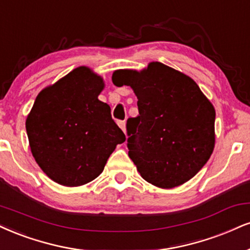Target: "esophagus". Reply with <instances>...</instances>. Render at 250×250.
<instances>
[{
	"label": "esophagus",
	"instance_id": "34e87169",
	"mask_svg": "<svg viewBox=\"0 0 250 250\" xmlns=\"http://www.w3.org/2000/svg\"><path fill=\"white\" fill-rule=\"evenodd\" d=\"M117 125H119V127L122 129L123 133H125V121H119V122H117Z\"/></svg>",
	"mask_w": 250,
	"mask_h": 250
}]
</instances>
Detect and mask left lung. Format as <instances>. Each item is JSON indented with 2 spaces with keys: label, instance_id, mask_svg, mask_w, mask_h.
Segmentation results:
<instances>
[{
  "label": "left lung",
  "instance_id": "1",
  "mask_svg": "<svg viewBox=\"0 0 250 250\" xmlns=\"http://www.w3.org/2000/svg\"><path fill=\"white\" fill-rule=\"evenodd\" d=\"M117 87L130 86L140 115L127 121L129 157L143 179L162 188L194 177L211 157L215 110L193 79L152 62L142 71L117 70Z\"/></svg>",
  "mask_w": 250,
  "mask_h": 250
}]
</instances>
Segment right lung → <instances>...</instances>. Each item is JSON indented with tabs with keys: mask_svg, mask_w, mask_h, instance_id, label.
Returning a JSON list of instances; mask_svg holds the SVG:
<instances>
[{
	"mask_svg": "<svg viewBox=\"0 0 250 250\" xmlns=\"http://www.w3.org/2000/svg\"><path fill=\"white\" fill-rule=\"evenodd\" d=\"M104 87L100 76L80 66L41 91L26 117L32 156L60 185L92 182L125 141L110 107L98 99Z\"/></svg>",
	"mask_w": 250,
	"mask_h": 250,
	"instance_id": "right-lung-1",
	"label": "right lung"
}]
</instances>
